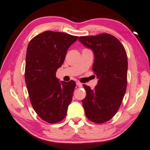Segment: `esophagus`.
I'll return each mask as SVG.
<instances>
[{"label": "esophagus", "instance_id": "1", "mask_svg": "<svg viewBox=\"0 0 150 150\" xmlns=\"http://www.w3.org/2000/svg\"><path fill=\"white\" fill-rule=\"evenodd\" d=\"M76 84H77V86H78L79 87H81L82 86V83H81V82H79V81L76 82Z\"/></svg>", "mask_w": 150, "mask_h": 150}]
</instances>
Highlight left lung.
Masks as SVG:
<instances>
[{
    "label": "left lung",
    "instance_id": "left-lung-1",
    "mask_svg": "<svg viewBox=\"0 0 150 150\" xmlns=\"http://www.w3.org/2000/svg\"><path fill=\"white\" fill-rule=\"evenodd\" d=\"M79 41L94 54L92 70L98 81L91 89L83 85L86 96L82 100L85 113L91 122L101 124L110 120L122 103L127 85L128 61L126 51L119 40L103 33L81 36Z\"/></svg>",
    "mask_w": 150,
    "mask_h": 150
}]
</instances>
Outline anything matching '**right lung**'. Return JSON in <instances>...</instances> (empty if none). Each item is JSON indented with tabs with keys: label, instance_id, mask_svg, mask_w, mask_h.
Here are the masks:
<instances>
[{
	"label": "right lung",
	"instance_id": "add662e5",
	"mask_svg": "<svg viewBox=\"0 0 150 150\" xmlns=\"http://www.w3.org/2000/svg\"><path fill=\"white\" fill-rule=\"evenodd\" d=\"M78 36L46 31L31 40L27 48L25 80L30 100L37 115L49 123L66 117L76 83L59 81L56 72L68 48Z\"/></svg>",
	"mask_w": 150,
	"mask_h": 150
}]
</instances>
